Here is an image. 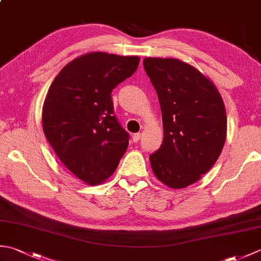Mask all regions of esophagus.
Instances as JSON below:
<instances>
[{
	"instance_id": "1",
	"label": "esophagus",
	"mask_w": 261,
	"mask_h": 261,
	"mask_svg": "<svg viewBox=\"0 0 261 261\" xmlns=\"http://www.w3.org/2000/svg\"><path fill=\"white\" fill-rule=\"evenodd\" d=\"M140 138H141V134H135L132 136V140H134V142H138L140 140Z\"/></svg>"
}]
</instances>
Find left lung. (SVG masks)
Listing matches in <instances>:
<instances>
[{
    "label": "left lung",
    "mask_w": 261,
    "mask_h": 261,
    "mask_svg": "<svg viewBox=\"0 0 261 261\" xmlns=\"http://www.w3.org/2000/svg\"><path fill=\"white\" fill-rule=\"evenodd\" d=\"M157 92L164 139L149 156L153 174L170 188L190 186L216 163L226 138V113L218 88L193 66L174 58H145Z\"/></svg>",
    "instance_id": "8db88e82"
}]
</instances>
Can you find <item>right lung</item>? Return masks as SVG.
<instances>
[{
    "instance_id": "obj_1",
    "label": "right lung",
    "mask_w": 261,
    "mask_h": 261,
    "mask_svg": "<svg viewBox=\"0 0 261 261\" xmlns=\"http://www.w3.org/2000/svg\"><path fill=\"white\" fill-rule=\"evenodd\" d=\"M139 62L138 56L90 53L66 65L49 87L43 132L60 162L86 184L109 178L129 146L111 93Z\"/></svg>"
}]
</instances>
